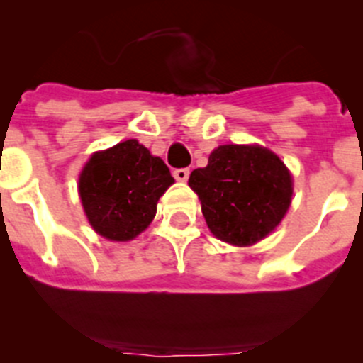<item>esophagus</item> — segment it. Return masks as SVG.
Segmentation results:
<instances>
[{
    "label": "esophagus",
    "mask_w": 363,
    "mask_h": 363,
    "mask_svg": "<svg viewBox=\"0 0 363 363\" xmlns=\"http://www.w3.org/2000/svg\"><path fill=\"white\" fill-rule=\"evenodd\" d=\"M174 177H175V181L186 182L189 177V170L188 168H177V170H174Z\"/></svg>",
    "instance_id": "34e87169"
}]
</instances>
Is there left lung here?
<instances>
[{
  "instance_id": "obj_1",
  "label": "left lung",
  "mask_w": 363,
  "mask_h": 363,
  "mask_svg": "<svg viewBox=\"0 0 363 363\" xmlns=\"http://www.w3.org/2000/svg\"><path fill=\"white\" fill-rule=\"evenodd\" d=\"M189 188L216 239L235 247L267 239L286 216L294 199V175L269 147L218 145L207 167L191 172Z\"/></svg>"
}]
</instances>
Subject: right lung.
<instances>
[{
	"mask_svg": "<svg viewBox=\"0 0 363 363\" xmlns=\"http://www.w3.org/2000/svg\"><path fill=\"white\" fill-rule=\"evenodd\" d=\"M174 182L164 161L130 138L94 151L77 188L91 228L112 242H130L151 225L158 200Z\"/></svg>",
	"mask_w": 363,
	"mask_h": 363,
	"instance_id": "right-lung-1",
	"label": "right lung"
}]
</instances>
